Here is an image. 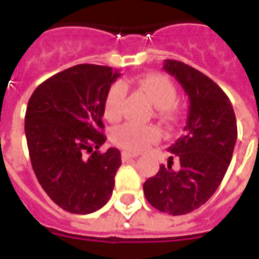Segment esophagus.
Segmentation results:
<instances>
[{
    "instance_id": "esophagus-1",
    "label": "esophagus",
    "mask_w": 259,
    "mask_h": 259,
    "mask_svg": "<svg viewBox=\"0 0 259 259\" xmlns=\"http://www.w3.org/2000/svg\"><path fill=\"white\" fill-rule=\"evenodd\" d=\"M138 158V155L136 154H131V152H127V151H124L123 154H121V159H123V162H127V160H131V159Z\"/></svg>"
}]
</instances>
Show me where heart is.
I'll list each match as a JSON object with an SVG mask.
<instances>
[{
  "instance_id": "heart-1",
  "label": "heart",
  "mask_w": 259,
  "mask_h": 259,
  "mask_svg": "<svg viewBox=\"0 0 259 259\" xmlns=\"http://www.w3.org/2000/svg\"><path fill=\"white\" fill-rule=\"evenodd\" d=\"M138 85L148 95L152 104L158 108V115L165 121H174L178 117V108L174 104L178 97L177 87L167 76L162 73H151L139 78ZM125 84L113 82L109 87L104 100V115L111 121L117 120L123 115L125 101ZM160 131L152 125H138L135 123H125L115 128L112 139L117 146L127 151H142L159 139Z\"/></svg>"
}]
</instances>
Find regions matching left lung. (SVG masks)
<instances>
[{
	"mask_svg": "<svg viewBox=\"0 0 259 259\" xmlns=\"http://www.w3.org/2000/svg\"><path fill=\"white\" fill-rule=\"evenodd\" d=\"M163 69L187 95V123L183 136L168 147L167 167L160 165L143 190L159 211L183 215L206 203L221 185L237 142V120L227 95L206 74L177 60H165Z\"/></svg>",
	"mask_w": 259,
	"mask_h": 259,
	"instance_id": "obj_1",
	"label": "left lung"
}]
</instances>
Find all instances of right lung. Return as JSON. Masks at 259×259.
I'll list each match as a JSON object with an SVG mask.
<instances>
[{"label":"right lung","instance_id":"1","mask_svg":"<svg viewBox=\"0 0 259 259\" xmlns=\"http://www.w3.org/2000/svg\"><path fill=\"white\" fill-rule=\"evenodd\" d=\"M120 77L112 68L80 64L37 87L25 113V135L37 181L72 214L100 210L112 195L121 165L117 148L101 154L104 100Z\"/></svg>","mask_w":259,"mask_h":259}]
</instances>
